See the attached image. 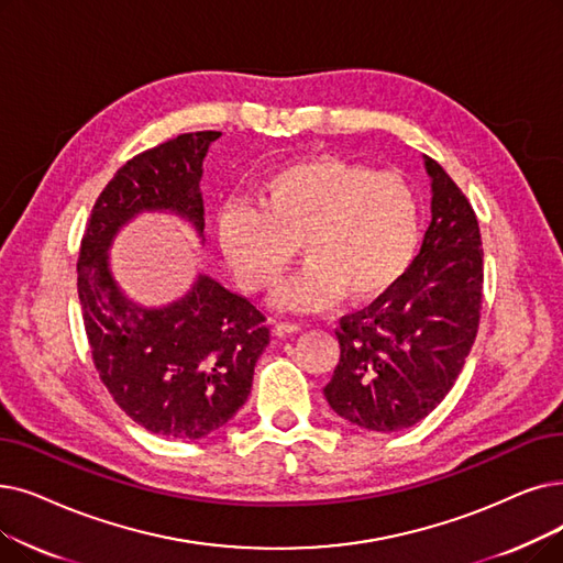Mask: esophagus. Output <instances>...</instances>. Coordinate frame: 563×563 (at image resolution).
<instances>
[{"instance_id":"34e87169","label":"esophagus","mask_w":563,"mask_h":563,"mask_svg":"<svg viewBox=\"0 0 563 563\" xmlns=\"http://www.w3.org/2000/svg\"><path fill=\"white\" fill-rule=\"evenodd\" d=\"M301 331H303L301 324H291V322H280V324H276V335H278V338L295 335V333H301Z\"/></svg>"}]
</instances>
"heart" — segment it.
<instances>
[{
  "label": "heart",
  "instance_id": "b5f03b06",
  "mask_svg": "<svg viewBox=\"0 0 563 563\" xmlns=\"http://www.w3.org/2000/svg\"><path fill=\"white\" fill-rule=\"evenodd\" d=\"M257 207L225 205L218 213V246L236 283L262 295L274 289L295 260L308 262L285 285L274 306L317 312L373 303L394 289L421 241V205L396 173L317 156L266 173L255 188Z\"/></svg>",
  "mask_w": 563,
  "mask_h": 563
}]
</instances>
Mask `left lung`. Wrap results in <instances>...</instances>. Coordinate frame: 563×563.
<instances>
[{"label":"left lung","instance_id":"8db88e82","mask_svg":"<svg viewBox=\"0 0 563 563\" xmlns=\"http://www.w3.org/2000/svg\"><path fill=\"white\" fill-rule=\"evenodd\" d=\"M430 225L405 278L371 308L340 320V361L324 398L363 430L417 426L446 398L478 331L483 249L472 205L437 161Z\"/></svg>","mask_w":563,"mask_h":563}]
</instances>
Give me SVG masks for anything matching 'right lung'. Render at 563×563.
Returning <instances> with one entry per match:
<instances>
[{
	"instance_id": "1",
	"label": "right lung",
	"mask_w": 563,
	"mask_h": 563,
	"mask_svg": "<svg viewBox=\"0 0 563 563\" xmlns=\"http://www.w3.org/2000/svg\"><path fill=\"white\" fill-rule=\"evenodd\" d=\"M216 131L184 133L117 169L91 209L78 260V297L91 356L114 402L167 439H202L249 400L268 345L264 314L198 274L173 303L146 308L117 283L110 251L140 213H173L205 243L202 161Z\"/></svg>"
}]
</instances>
